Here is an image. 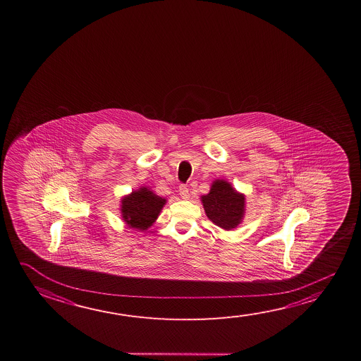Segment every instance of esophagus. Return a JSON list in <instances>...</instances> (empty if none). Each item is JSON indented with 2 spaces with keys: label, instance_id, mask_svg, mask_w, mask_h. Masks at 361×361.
Returning a JSON list of instances; mask_svg holds the SVG:
<instances>
[{
  "label": "esophagus",
  "instance_id": "34e87169",
  "mask_svg": "<svg viewBox=\"0 0 361 361\" xmlns=\"http://www.w3.org/2000/svg\"><path fill=\"white\" fill-rule=\"evenodd\" d=\"M178 192H180V196H181V199H183V200H188V199H189L190 194L188 186L181 185V186H180V189H178Z\"/></svg>",
  "mask_w": 361,
  "mask_h": 361
}]
</instances>
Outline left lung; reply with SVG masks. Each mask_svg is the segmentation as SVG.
Returning <instances> with one entry per match:
<instances>
[{"mask_svg": "<svg viewBox=\"0 0 361 361\" xmlns=\"http://www.w3.org/2000/svg\"><path fill=\"white\" fill-rule=\"evenodd\" d=\"M200 201L209 220L219 228L233 231L242 224L245 215V195L226 180H214L209 194L201 195Z\"/></svg>", "mask_w": 361, "mask_h": 361, "instance_id": "8db88e82", "label": "left lung"}]
</instances>
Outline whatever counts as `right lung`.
I'll use <instances>...</instances> for the list:
<instances>
[{"mask_svg":"<svg viewBox=\"0 0 361 361\" xmlns=\"http://www.w3.org/2000/svg\"><path fill=\"white\" fill-rule=\"evenodd\" d=\"M166 201L148 186H141L121 199V216L128 228L147 231L159 218Z\"/></svg>","mask_w":361,"mask_h":361,"instance_id":"obj_1","label":"right lung"}]
</instances>
